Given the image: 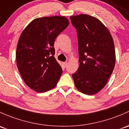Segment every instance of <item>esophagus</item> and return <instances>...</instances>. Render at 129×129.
I'll use <instances>...</instances> for the list:
<instances>
[{"mask_svg": "<svg viewBox=\"0 0 129 129\" xmlns=\"http://www.w3.org/2000/svg\"><path fill=\"white\" fill-rule=\"evenodd\" d=\"M63 66H64V67H67V63H68V62H63Z\"/></svg>", "mask_w": 129, "mask_h": 129, "instance_id": "obj_1", "label": "esophagus"}]
</instances>
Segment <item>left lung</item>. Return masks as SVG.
I'll return each instance as SVG.
<instances>
[{
    "instance_id": "1",
    "label": "left lung",
    "mask_w": 129,
    "mask_h": 129,
    "mask_svg": "<svg viewBox=\"0 0 129 129\" xmlns=\"http://www.w3.org/2000/svg\"><path fill=\"white\" fill-rule=\"evenodd\" d=\"M78 36L80 66L72 75L78 90L93 95L105 86L116 63L114 41L98 19L86 14L70 17Z\"/></svg>"
}]
</instances>
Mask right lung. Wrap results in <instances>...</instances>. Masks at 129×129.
<instances>
[{
  "instance_id": "right-lung-1",
  "label": "right lung",
  "mask_w": 129,
  "mask_h": 129,
  "mask_svg": "<svg viewBox=\"0 0 129 129\" xmlns=\"http://www.w3.org/2000/svg\"><path fill=\"white\" fill-rule=\"evenodd\" d=\"M69 24L65 17L54 16L33 20L21 33L17 44L16 60L24 82L35 91L53 89L62 74L54 57V41Z\"/></svg>"
}]
</instances>
